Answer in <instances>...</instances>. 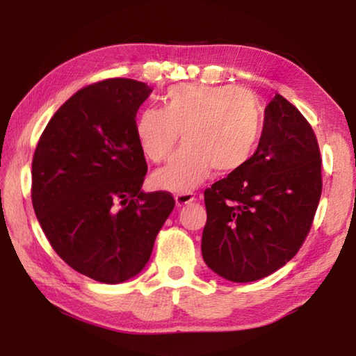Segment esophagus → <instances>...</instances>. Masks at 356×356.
Segmentation results:
<instances>
[{
	"label": "esophagus",
	"instance_id": "esophagus-1",
	"mask_svg": "<svg viewBox=\"0 0 356 356\" xmlns=\"http://www.w3.org/2000/svg\"><path fill=\"white\" fill-rule=\"evenodd\" d=\"M174 197H176V204H177L179 207L188 205V204H191V202H193V200H195V195H193L191 191L179 193V195H176Z\"/></svg>",
	"mask_w": 356,
	"mask_h": 356
}]
</instances>
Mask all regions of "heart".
<instances>
[{"label":"heart","instance_id":"1","mask_svg":"<svg viewBox=\"0 0 356 356\" xmlns=\"http://www.w3.org/2000/svg\"><path fill=\"white\" fill-rule=\"evenodd\" d=\"M263 127L257 96L235 86L177 83L161 96L160 108H143L135 135L154 163L170 159L180 132L185 146L171 163L154 174V184L170 191L195 188L215 168L219 174L248 163Z\"/></svg>","mask_w":356,"mask_h":356}]
</instances>
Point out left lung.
Returning <instances> with one entry per match:
<instances>
[{
	"label": "left lung",
	"instance_id": "left-lung-1",
	"mask_svg": "<svg viewBox=\"0 0 356 356\" xmlns=\"http://www.w3.org/2000/svg\"><path fill=\"white\" fill-rule=\"evenodd\" d=\"M321 165L313 127L275 95L254 156L204 191L200 249L207 266L236 283L285 266L312 229L322 193Z\"/></svg>",
	"mask_w": 356,
	"mask_h": 356
}]
</instances>
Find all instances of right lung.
<instances>
[{"instance_id":"add662e5","label":"right lung","mask_w":356,"mask_h":356,"mask_svg":"<svg viewBox=\"0 0 356 356\" xmlns=\"http://www.w3.org/2000/svg\"><path fill=\"white\" fill-rule=\"evenodd\" d=\"M151 87L106 79L62 104L32 159V207L68 266L102 283L137 275L170 216L168 191H141L147 165L135 116Z\"/></svg>"}]
</instances>
